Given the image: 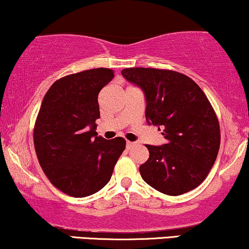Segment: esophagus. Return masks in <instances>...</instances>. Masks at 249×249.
Segmentation results:
<instances>
[{"instance_id":"1","label":"esophagus","mask_w":249,"mask_h":249,"mask_svg":"<svg viewBox=\"0 0 249 249\" xmlns=\"http://www.w3.org/2000/svg\"><path fill=\"white\" fill-rule=\"evenodd\" d=\"M136 145H137V142H127V148H128V149L132 148V147H134V146H136Z\"/></svg>"}]
</instances>
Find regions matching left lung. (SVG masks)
Here are the masks:
<instances>
[{"instance_id":"8db88e82","label":"left lung","mask_w":249,"mask_h":249,"mask_svg":"<svg viewBox=\"0 0 249 249\" xmlns=\"http://www.w3.org/2000/svg\"><path fill=\"white\" fill-rule=\"evenodd\" d=\"M122 76L142 90L148 124L166 139L146 145L149 158L139 166L142 178L165 195L178 196L204 181L220 148V125L212 105L185 74L153 68H128Z\"/></svg>"}]
</instances>
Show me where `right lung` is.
I'll use <instances>...</instances> for the list:
<instances>
[{"label": "right lung", "mask_w": 249, "mask_h": 249, "mask_svg": "<svg viewBox=\"0 0 249 249\" xmlns=\"http://www.w3.org/2000/svg\"><path fill=\"white\" fill-rule=\"evenodd\" d=\"M114 77L97 68L69 74L47 90L34 129V144L50 181L72 197H86L110 181L125 141L98 137V93Z\"/></svg>", "instance_id": "add662e5"}]
</instances>
